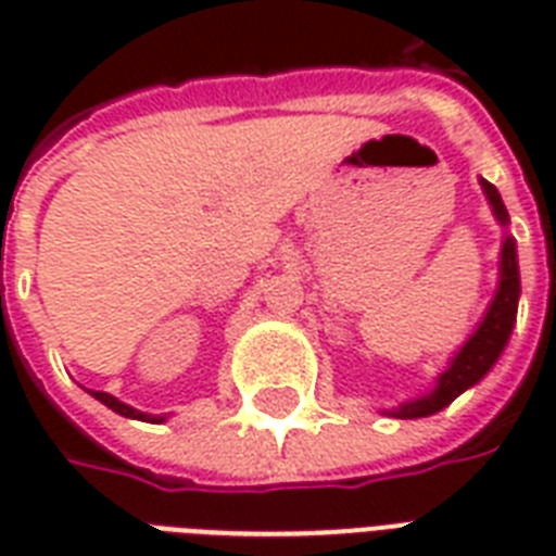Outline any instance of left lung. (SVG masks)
<instances>
[{
    "label": "left lung",
    "mask_w": 556,
    "mask_h": 556,
    "mask_svg": "<svg viewBox=\"0 0 556 556\" xmlns=\"http://www.w3.org/2000/svg\"><path fill=\"white\" fill-rule=\"evenodd\" d=\"M488 199H491V207L496 213L502 225H508V210L502 204L496 187L482 181ZM517 300H519V268H517V248H514V239H505L502 244V274H500V291L493 296L491 312L484 314L482 326L476 329V334L465 343V349L453 357L450 369L439 378V387L432 389L430 395L418 397V401H409L397 409V418H424V415H432L444 409L450 401H456L467 387H473L488 375L496 357L502 355V349L508 343L510 329L517 323Z\"/></svg>",
    "instance_id": "8db88e82"
}]
</instances>
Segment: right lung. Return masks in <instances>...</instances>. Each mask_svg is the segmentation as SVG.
Wrapping results in <instances>:
<instances>
[{"label":"right lung","mask_w":556,"mask_h":556,"mask_svg":"<svg viewBox=\"0 0 556 556\" xmlns=\"http://www.w3.org/2000/svg\"><path fill=\"white\" fill-rule=\"evenodd\" d=\"M91 395L98 397L100 404H106L109 409H115L117 415H126V418H141V421H150V415H143V413H138V409H132V406L121 404L117 397L106 395V392H91ZM152 421H161V418H152Z\"/></svg>","instance_id":"add662e5"}]
</instances>
